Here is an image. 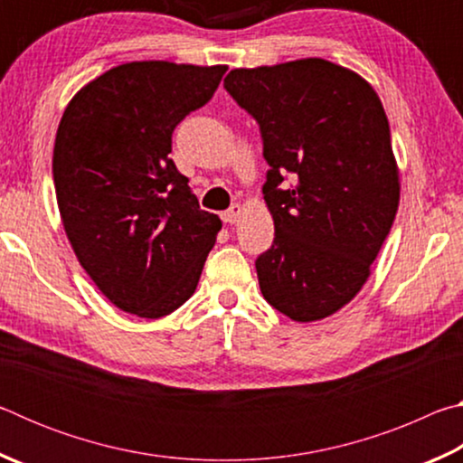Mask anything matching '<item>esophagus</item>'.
Wrapping results in <instances>:
<instances>
[{"label":"esophagus","instance_id":"esophagus-1","mask_svg":"<svg viewBox=\"0 0 463 463\" xmlns=\"http://www.w3.org/2000/svg\"><path fill=\"white\" fill-rule=\"evenodd\" d=\"M241 214H242V206H241V203H232V206L222 214V221H224L226 224H234V222H239Z\"/></svg>","mask_w":463,"mask_h":463}]
</instances>
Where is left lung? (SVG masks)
<instances>
[{
	"instance_id": "1",
	"label": "left lung",
	"mask_w": 463,
	"mask_h": 463,
	"mask_svg": "<svg viewBox=\"0 0 463 463\" xmlns=\"http://www.w3.org/2000/svg\"><path fill=\"white\" fill-rule=\"evenodd\" d=\"M224 90L260 124L276 224L255 268L265 300L296 323L351 302L394 222L401 184L378 93L325 59L234 69ZM292 186H281L285 175Z\"/></svg>"
}]
</instances>
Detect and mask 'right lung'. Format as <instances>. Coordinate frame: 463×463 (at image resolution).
I'll return each mask as SVG.
<instances>
[{
  "mask_svg": "<svg viewBox=\"0 0 463 463\" xmlns=\"http://www.w3.org/2000/svg\"><path fill=\"white\" fill-rule=\"evenodd\" d=\"M224 73L127 62L77 91L61 118L52 177L62 226L93 284L130 315L182 307L222 229L169 153L177 124L213 99Z\"/></svg>",
  "mask_w": 463,
  "mask_h": 463,
  "instance_id": "add662e5",
  "label": "right lung"
}]
</instances>
